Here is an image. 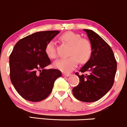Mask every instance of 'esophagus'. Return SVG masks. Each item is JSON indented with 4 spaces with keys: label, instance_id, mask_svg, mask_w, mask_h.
Returning <instances> with one entry per match:
<instances>
[{
    "label": "esophagus",
    "instance_id": "34e87169",
    "mask_svg": "<svg viewBox=\"0 0 127 127\" xmlns=\"http://www.w3.org/2000/svg\"><path fill=\"white\" fill-rule=\"evenodd\" d=\"M63 76H65V77H69L70 76L71 74H68V73H63Z\"/></svg>",
    "mask_w": 127,
    "mask_h": 127
}]
</instances>
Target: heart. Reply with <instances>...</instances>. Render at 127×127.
Here are the masks:
<instances>
[{
    "mask_svg": "<svg viewBox=\"0 0 127 127\" xmlns=\"http://www.w3.org/2000/svg\"><path fill=\"white\" fill-rule=\"evenodd\" d=\"M60 39L71 45L69 55L65 59H61L54 62L53 66L64 72H69L77 66L79 61L85 64L90 59L92 52L91 42L88 39L82 38L79 33L67 32L61 35ZM45 52L50 59H55L57 56L55 42L50 41L47 44Z\"/></svg>",
    "mask_w": 127,
    "mask_h": 127,
    "instance_id": "1",
    "label": "heart"
}]
</instances>
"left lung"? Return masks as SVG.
I'll use <instances>...</instances> for the list:
<instances>
[{
	"mask_svg": "<svg viewBox=\"0 0 127 127\" xmlns=\"http://www.w3.org/2000/svg\"><path fill=\"white\" fill-rule=\"evenodd\" d=\"M83 31L90 41L92 52L79 71L89 74L75 73L80 82L72 89V94L81 101L91 102L101 98L112 88L117 63L112 48L101 37L92 30Z\"/></svg>",
	"mask_w": 127,
	"mask_h": 127,
	"instance_id": "left-lung-1",
	"label": "left lung"
}]
</instances>
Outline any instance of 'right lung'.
Here are the masks:
<instances>
[{
	"label": "right lung",
	"mask_w": 127,
	"mask_h": 127,
	"mask_svg": "<svg viewBox=\"0 0 127 127\" xmlns=\"http://www.w3.org/2000/svg\"><path fill=\"white\" fill-rule=\"evenodd\" d=\"M59 32L34 33L18 41L14 46L9 56L10 79L24 99L32 102L45 99L52 92L55 80L62 75L58 69L45 68L51 64L45 54V46Z\"/></svg>",
	"instance_id": "obj_1"
}]
</instances>
